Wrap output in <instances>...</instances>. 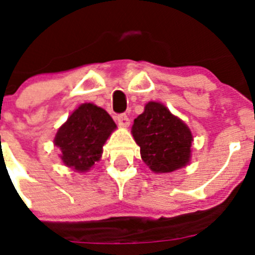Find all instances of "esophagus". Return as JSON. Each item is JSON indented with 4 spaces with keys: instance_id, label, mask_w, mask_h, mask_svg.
<instances>
[{
    "instance_id": "obj_1",
    "label": "esophagus",
    "mask_w": 255,
    "mask_h": 255,
    "mask_svg": "<svg viewBox=\"0 0 255 255\" xmlns=\"http://www.w3.org/2000/svg\"><path fill=\"white\" fill-rule=\"evenodd\" d=\"M116 120H117V124H119L120 126H123V128H126V126L130 125V119L128 117V115L126 114L117 115Z\"/></svg>"
}]
</instances>
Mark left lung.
Instances as JSON below:
<instances>
[{"instance_id": "left-lung-1", "label": "left lung", "mask_w": 255, "mask_h": 255, "mask_svg": "<svg viewBox=\"0 0 255 255\" xmlns=\"http://www.w3.org/2000/svg\"><path fill=\"white\" fill-rule=\"evenodd\" d=\"M132 136L143 161L154 172H172L190 158L191 131L158 102L145 105L143 114L134 120Z\"/></svg>"}]
</instances>
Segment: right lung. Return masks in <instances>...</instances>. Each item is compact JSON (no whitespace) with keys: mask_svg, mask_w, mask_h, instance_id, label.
<instances>
[{"mask_svg":"<svg viewBox=\"0 0 255 255\" xmlns=\"http://www.w3.org/2000/svg\"><path fill=\"white\" fill-rule=\"evenodd\" d=\"M115 129L116 124L103 108L84 103L58 129L55 145L66 166L84 172L100 159L103 144Z\"/></svg>","mask_w":255,"mask_h":255,"instance_id":"right-lung-1","label":"right lung"}]
</instances>
